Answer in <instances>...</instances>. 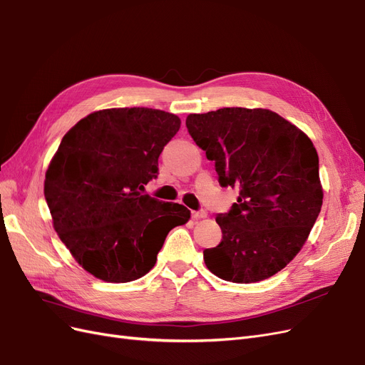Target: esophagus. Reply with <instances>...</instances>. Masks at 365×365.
Returning <instances> with one entry per match:
<instances>
[{
  "label": "esophagus",
  "mask_w": 365,
  "mask_h": 365,
  "mask_svg": "<svg viewBox=\"0 0 365 365\" xmlns=\"http://www.w3.org/2000/svg\"><path fill=\"white\" fill-rule=\"evenodd\" d=\"M206 215H207V212H206V210H203V209H200V210H192V218H195V220L206 218Z\"/></svg>",
  "instance_id": "obj_1"
}]
</instances>
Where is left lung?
Listing matches in <instances>:
<instances>
[{
	"instance_id": "left-lung-1",
	"label": "left lung",
	"mask_w": 365,
	"mask_h": 365,
	"mask_svg": "<svg viewBox=\"0 0 365 365\" xmlns=\"http://www.w3.org/2000/svg\"><path fill=\"white\" fill-rule=\"evenodd\" d=\"M186 127L215 162L220 185L240 190L215 218L222 240L203 252L206 267L235 284L272 277L300 252L323 205L312 140L267 109L191 113Z\"/></svg>"
}]
</instances>
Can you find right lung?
<instances>
[{
	"label": "right lung",
	"mask_w": 365,
	"mask_h": 365,
	"mask_svg": "<svg viewBox=\"0 0 365 365\" xmlns=\"http://www.w3.org/2000/svg\"><path fill=\"white\" fill-rule=\"evenodd\" d=\"M179 128L174 113L120 108L88 115L63 136L43 194L58 238L91 274L112 284L143 277L168 232L190 220L183 205L143 194Z\"/></svg>",
	"instance_id": "obj_1"
}]
</instances>
